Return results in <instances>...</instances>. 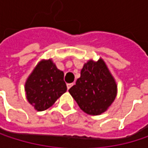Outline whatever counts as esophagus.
Masks as SVG:
<instances>
[{
  "instance_id": "34e87169",
  "label": "esophagus",
  "mask_w": 148,
  "mask_h": 148,
  "mask_svg": "<svg viewBox=\"0 0 148 148\" xmlns=\"http://www.w3.org/2000/svg\"><path fill=\"white\" fill-rule=\"evenodd\" d=\"M72 86H73V83H68V84H67V88L69 90V89L72 87Z\"/></svg>"
}]
</instances>
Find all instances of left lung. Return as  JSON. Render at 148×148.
Segmentation results:
<instances>
[{
	"mask_svg": "<svg viewBox=\"0 0 148 148\" xmlns=\"http://www.w3.org/2000/svg\"><path fill=\"white\" fill-rule=\"evenodd\" d=\"M79 108L88 115L98 116L114 102L117 86L103 59L89 60L84 64L80 77L69 90Z\"/></svg>",
	"mask_w": 148,
	"mask_h": 148,
	"instance_id": "8db88e82",
	"label": "left lung"
}]
</instances>
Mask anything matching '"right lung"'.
I'll list each match as a JSON object with an SVG mask.
<instances>
[{
    "label": "right lung",
    "instance_id": "1",
    "mask_svg": "<svg viewBox=\"0 0 148 148\" xmlns=\"http://www.w3.org/2000/svg\"><path fill=\"white\" fill-rule=\"evenodd\" d=\"M64 74L51 59L42 60L26 79L25 91L28 102L38 111L52 106L66 91Z\"/></svg>",
    "mask_w": 148,
    "mask_h": 148
}]
</instances>
